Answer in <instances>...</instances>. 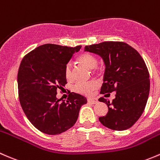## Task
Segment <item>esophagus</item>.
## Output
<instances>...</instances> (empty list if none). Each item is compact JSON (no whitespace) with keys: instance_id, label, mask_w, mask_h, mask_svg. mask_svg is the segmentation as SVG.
<instances>
[{"instance_id":"1","label":"esophagus","mask_w":160,"mask_h":160,"mask_svg":"<svg viewBox=\"0 0 160 160\" xmlns=\"http://www.w3.org/2000/svg\"><path fill=\"white\" fill-rule=\"evenodd\" d=\"M88 102L91 103V104H96L98 102V99L95 98H88Z\"/></svg>"}]
</instances>
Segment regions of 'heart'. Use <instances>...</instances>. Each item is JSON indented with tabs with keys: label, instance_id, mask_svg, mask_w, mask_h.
<instances>
[{
	"label": "heart",
	"instance_id": "b5f03b06",
	"mask_svg": "<svg viewBox=\"0 0 160 160\" xmlns=\"http://www.w3.org/2000/svg\"><path fill=\"white\" fill-rule=\"evenodd\" d=\"M76 61L78 63L84 65L86 68L92 69L93 74H98L100 72V68L98 66L97 58L89 52H83L77 57ZM65 77L68 82H71L73 78V74L70 65H67L65 68ZM96 88V83L95 82H78L74 87V90L82 95H89Z\"/></svg>",
	"mask_w": 160,
	"mask_h": 160
}]
</instances>
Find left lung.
I'll return each mask as SVG.
<instances>
[{"label":"left lung","mask_w":160,"mask_h":160,"mask_svg":"<svg viewBox=\"0 0 160 160\" xmlns=\"http://www.w3.org/2000/svg\"><path fill=\"white\" fill-rule=\"evenodd\" d=\"M85 51L100 55L105 62L101 94L110 95L116 92L112 102L104 97L98 99L108 108V113L98 118L100 122L117 131L129 129L142 116L149 97L150 81L144 60L136 49L122 42L92 44L85 46Z\"/></svg>","instance_id":"8db88e82"}]
</instances>
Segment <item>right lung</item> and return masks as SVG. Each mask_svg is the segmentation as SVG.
Instances as JSON below:
<instances>
[{
  "label": "right lung",
  "instance_id": "add662e5",
  "mask_svg": "<svg viewBox=\"0 0 160 160\" xmlns=\"http://www.w3.org/2000/svg\"><path fill=\"white\" fill-rule=\"evenodd\" d=\"M82 46L45 44L23 58L18 72L20 104L31 124L42 132L58 135L74 126L87 99L71 92L66 102L56 98L67 83L65 68Z\"/></svg>",
  "mask_w": 160,
  "mask_h": 160
}]
</instances>
